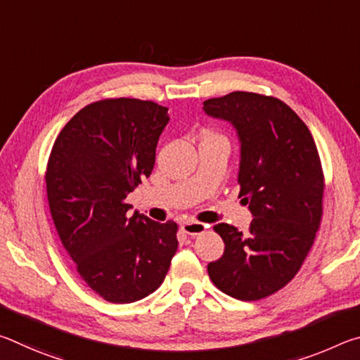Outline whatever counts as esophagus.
Listing matches in <instances>:
<instances>
[{"label": "esophagus", "instance_id": "1", "mask_svg": "<svg viewBox=\"0 0 360 360\" xmlns=\"http://www.w3.org/2000/svg\"><path fill=\"white\" fill-rule=\"evenodd\" d=\"M206 227L208 225H205L202 222H197V221H187L181 225V229L184 233L191 235V236H197V235H202L206 231Z\"/></svg>", "mask_w": 360, "mask_h": 360}]
</instances>
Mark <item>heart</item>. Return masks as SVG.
Returning a JSON list of instances; mask_svg holds the SVG:
<instances>
[{"instance_id":"obj_1","label":"heart","mask_w":360,"mask_h":360,"mask_svg":"<svg viewBox=\"0 0 360 360\" xmlns=\"http://www.w3.org/2000/svg\"><path fill=\"white\" fill-rule=\"evenodd\" d=\"M203 139H224L225 141V138L222 135H219V133H214V131H206Z\"/></svg>"}]
</instances>
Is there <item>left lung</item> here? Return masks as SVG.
Masks as SVG:
<instances>
[{"label": "left lung", "instance_id": "obj_1", "mask_svg": "<svg viewBox=\"0 0 360 360\" xmlns=\"http://www.w3.org/2000/svg\"><path fill=\"white\" fill-rule=\"evenodd\" d=\"M203 109L238 133V197L254 216L245 235L214 225L225 249L208 275L224 294L260 300L297 275L314 243L324 197L319 152L304 122L275 96L231 92L203 101Z\"/></svg>", "mask_w": 360, "mask_h": 360}]
</instances>
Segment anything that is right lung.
Here are the masks:
<instances>
[{"mask_svg":"<svg viewBox=\"0 0 360 360\" xmlns=\"http://www.w3.org/2000/svg\"><path fill=\"white\" fill-rule=\"evenodd\" d=\"M168 108L106 98L82 108L60 131L46 187L62 245L90 289L106 302L131 303L165 279L178 249V224L130 216L127 195L149 178Z\"/></svg>","mask_w":360,"mask_h":360,"instance_id":"right-lung-1","label":"right lung"}]
</instances>
